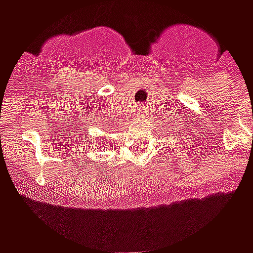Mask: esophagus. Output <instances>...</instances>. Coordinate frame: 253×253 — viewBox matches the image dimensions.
I'll return each mask as SVG.
<instances>
[{
	"label": "esophagus",
	"instance_id": "34e87169",
	"mask_svg": "<svg viewBox=\"0 0 253 253\" xmlns=\"http://www.w3.org/2000/svg\"><path fill=\"white\" fill-rule=\"evenodd\" d=\"M142 110H143L142 107H138V108H137V112H138V114H142Z\"/></svg>",
	"mask_w": 253,
	"mask_h": 253
}]
</instances>
